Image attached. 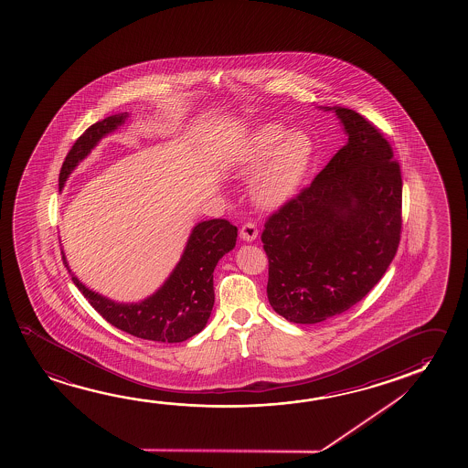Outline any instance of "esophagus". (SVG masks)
<instances>
[{"label": "esophagus", "instance_id": "1", "mask_svg": "<svg viewBox=\"0 0 468 468\" xmlns=\"http://www.w3.org/2000/svg\"><path fill=\"white\" fill-rule=\"evenodd\" d=\"M239 237L241 239H245V241H253L258 237V229H256V225L253 222H246L241 225V229H239Z\"/></svg>", "mask_w": 468, "mask_h": 468}]
</instances>
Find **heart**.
<instances>
[{"label":"heart","mask_w":468,"mask_h":468,"mask_svg":"<svg viewBox=\"0 0 468 468\" xmlns=\"http://www.w3.org/2000/svg\"><path fill=\"white\" fill-rule=\"evenodd\" d=\"M314 140L305 132H291L281 125H264L254 133L239 158L245 173L260 171L254 200L261 207L277 208L297 192L314 161Z\"/></svg>","instance_id":"b5f03b06"}]
</instances>
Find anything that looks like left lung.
Returning <instances> with one entry per match:
<instances>
[{
	"label": "left lung",
	"mask_w": 468,
	"mask_h": 468,
	"mask_svg": "<svg viewBox=\"0 0 468 468\" xmlns=\"http://www.w3.org/2000/svg\"><path fill=\"white\" fill-rule=\"evenodd\" d=\"M349 138L312 185L269 215L268 299L302 324L343 314L374 289L399 250L401 169L380 129L335 108Z\"/></svg>",
	"instance_id": "left-lung-1"
}]
</instances>
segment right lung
Wrapping results in <instances>:
<instances>
[{
	"label": "right lung",
	"mask_w": 468,
	"mask_h": 468,
	"mask_svg": "<svg viewBox=\"0 0 468 468\" xmlns=\"http://www.w3.org/2000/svg\"><path fill=\"white\" fill-rule=\"evenodd\" d=\"M125 117L127 112L106 117L104 121L92 123L83 135L78 137L63 161L58 177L60 189L73 168L91 152L92 146L106 133L115 131L123 123ZM237 235V227L225 218H214L196 225L173 274L163 283L160 291L140 303H115L86 289L71 274L65 256L62 260L73 283L91 307L112 326L148 341L183 343L207 324L215 300L214 269L223 254L233 250Z\"/></svg>",
	"instance_id": "add662e5"
}]
</instances>
